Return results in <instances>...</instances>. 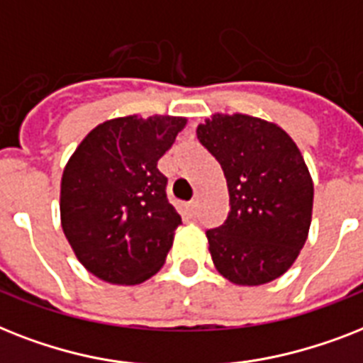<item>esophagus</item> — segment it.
I'll list each match as a JSON object with an SVG mask.
<instances>
[{
	"instance_id": "1",
	"label": "esophagus",
	"mask_w": 363,
	"mask_h": 363,
	"mask_svg": "<svg viewBox=\"0 0 363 363\" xmlns=\"http://www.w3.org/2000/svg\"><path fill=\"white\" fill-rule=\"evenodd\" d=\"M185 210H187V216L189 217H196V213H199V202L193 200V202H189V204L185 206Z\"/></svg>"
}]
</instances>
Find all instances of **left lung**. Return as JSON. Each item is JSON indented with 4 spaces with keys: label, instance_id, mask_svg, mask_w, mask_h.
<instances>
[{
    "label": "left lung",
    "instance_id": "8db88e82",
    "mask_svg": "<svg viewBox=\"0 0 363 363\" xmlns=\"http://www.w3.org/2000/svg\"><path fill=\"white\" fill-rule=\"evenodd\" d=\"M228 187L227 221L206 230L217 272L230 283L257 286L291 268L307 240L313 179L291 136L245 114H213L196 127Z\"/></svg>",
    "mask_w": 363,
    "mask_h": 363
}]
</instances>
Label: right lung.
<instances>
[{
	"instance_id": "obj_1",
	"label": "right lung",
	"mask_w": 363,
	"mask_h": 363,
	"mask_svg": "<svg viewBox=\"0 0 363 363\" xmlns=\"http://www.w3.org/2000/svg\"><path fill=\"white\" fill-rule=\"evenodd\" d=\"M185 118L125 116L97 125L62 178V227L77 259L99 279L138 285L163 266L182 217L157 161Z\"/></svg>"
}]
</instances>
